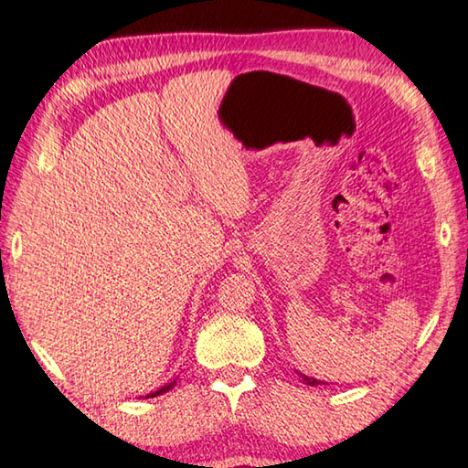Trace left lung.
I'll use <instances>...</instances> for the list:
<instances>
[{
	"label": "left lung",
	"mask_w": 468,
	"mask_h": 468,
	"mask_svg": "<svg viewBox=\"0 0 468 468\" xmlns=\"http://www.w3.org/2000/svg\"><path fill=\"white\" fill-rule=\"evenodd\" d=\"M296 373H298V371H296ZM298 375H301L306 386H319V384H321L319 379H313V378H309V375H303V373H298Z\"/></svg>",
	"instance_id": "1"
}]
</instances>
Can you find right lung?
Masks as SVG:
<instances>
[{
    "label": "right lung",
    "mask_w": 468,
    "mask_h": 468,
    "mask_svg": "<svg viewBox=\"0 0 468 468\" xmlns=\"http://www.w3.org/2000/svg\"><path fill=\"white\" fill-rule=\"evenodd\" d=\"M176 386V379L174 381H170V384L167 386H164V388H159V389H155V392H151V394H147V398H155V396H159V394H165L167 389H172Z\"/></svg>",
    "instance_id": "right-lung-1"
}]
</instances>
